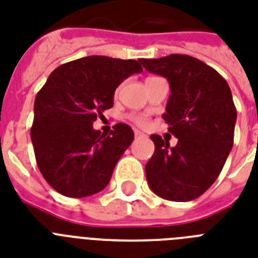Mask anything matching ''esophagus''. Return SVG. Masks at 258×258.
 <instances>
[{"mask_svg":"<svg viewBox=\"0 0 258 258\" xmlns=\"http://www.w3.org/2000/svg\"><path fill=\"white\" fill-rule=\"evenodd\" d=\"M134 135H135V138H145L146 137L145 134L141 133L139 130H135V131H134Z\"/></svg>","mask_w":258,"mask_h":258,"instance_id":"1","label":"esophagus"}]
</instances>
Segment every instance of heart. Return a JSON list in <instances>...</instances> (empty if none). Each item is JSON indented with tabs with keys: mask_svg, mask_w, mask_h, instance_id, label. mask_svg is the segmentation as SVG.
<instances>
[{
	"mask_svg": "<svg viewBox=\"0 0 258 258\" xmlns=\"http://www.w3.org/2000/svg\"><path fill=\"white\" fill-rule=\"evenodd\" d=\"M131 119H133L135 123H137L138 125H141V127H145V125H147V117L143 116V115H131Z\"/></svg>",
	"mask_w": 258,
	"mask_h": 258,
	"instance_id": "heart-1",
	"label": "heart"
}]
</instances>
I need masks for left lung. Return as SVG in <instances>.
Returning a JSON list of instances; mask_svg holds the SVG:
<instances>
[{"label":"left lung","instance_id":"1","mask_svg":"<svg viewBox=\"0 0 258 258\" xmlns=\"http://www.w3.org/2000/svg\"><path fill=\"white\" fill-rule=\"evenodd\" d=\"M141 62L169 80L171 95L163 119L178 138L170 147L159 135L150 137L155 145L146 165L150 188L169 201L196 200L216 182L233 147L237 111L232 91L214 68L187 54Z\"/></svg>","mask_w":258,"mask_h":258}]
</instances>
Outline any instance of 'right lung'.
<instances>
[{
	"label": "right lung",
	"mask_w": 258,
	"mask_h": 258,
	"mask_svg": "<svg viewBox=\"0 0 258 258\" xmlns=\"http://www.w3.org/2000/svg\"><path fill=\"white\" fill-rule=\"evenodd\" d=\"M142 71L137 60L88 56L49 75L34 100L30 138L38 169L56 191L83 198L108 184L134 131L117 123L105 137L92 124L113 105L117 86Z\"/></svg>",
	"instance_id": "obj_1"
}]
</instances>
